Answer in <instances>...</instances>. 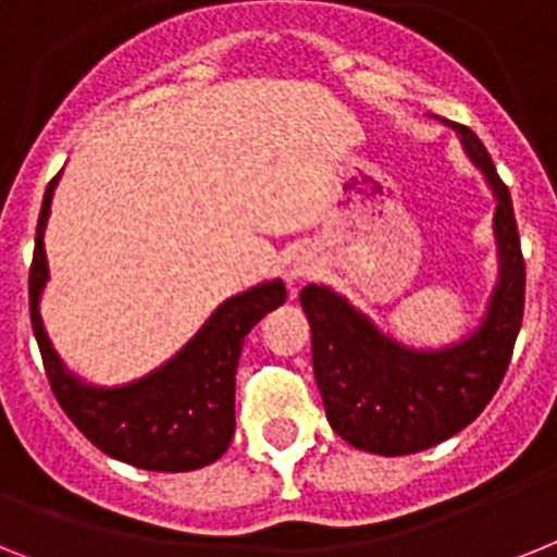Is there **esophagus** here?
Here are the masks:
<instances>
[{
	"label": "esophagus",
	"instance_id": "1",
	"mask_svg": "<svg viewBox=\"0 0 557 557\" xmlns=\"http://www.w3.org/2000/svg\"><path fill=\"white\" fill-rule=\"evenodd\" d=\"M314 274H317V260L311 251H300V255H294L292 263H288V271H286V280H288V288H292V294H294V286H300V283L311 280Z\"/></svg>",
	"mask_w": 557,
	"mask_h": 557
}]
</instances>
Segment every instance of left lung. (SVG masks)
<instances>
[{
    "label": "left lung",
    "instance_id": "1",
    "mask_svg": "<svg viewBox=\"0 0 557 557\" xmlns=\"http://www.w3.org/2000/svg\"><path fill=\"white\" fill-rule=\"evenodd\" d=\"M459 135L467 158L495 198L498 280L470 334L442 348H413L376 325L343 294L306 286L314 380L336 436L380 456H408L456 436L498 391L524 320V257L512 198L473 129L438 119Z\"/></svg>",
    "mask_w": 557,
    "mask_h": 557
}]
</instances>
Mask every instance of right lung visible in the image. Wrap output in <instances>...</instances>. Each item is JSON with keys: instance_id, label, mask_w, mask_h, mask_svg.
<instances>
[{"instance_id": "obj_1", "label": "right lung", "mask_w": 557, "mask_h": 557, "mask_svg": "<svg viewBox=\"0 0 557 557\" xmlns=\"http://www.w3.org/2000/svg\"><path fill=\"white\" fill-rule=\"evenodd\" d=\"M62 172L45 189L30 265V322L50 387L64 413L110 459L186 473L218 461L235 436V373L243 339L269 311L286 302L283 280H265L214 308L175 357L124 385H96L64 366L41 322L50 280L45 228Z\"/></svg>"}]
</instances>
